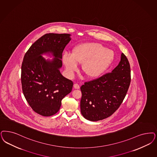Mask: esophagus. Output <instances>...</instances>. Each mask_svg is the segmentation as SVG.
<instances>
[{"label":"esophagus","mask_w":157,"mask_h":157,"mask_svg":"<svg viewBox=\"0 0 157 157\" xmlns=\"http://www.w3.org/2000/svg\"><path fill=\"white\" fill-rule=\"evenodd\" d=\"M74 88L75 89H79L80 88V86H79V85L78 84L75 83V84L74 85Z\"/></svg>","instance_id":"34e87169"}]
</instances>
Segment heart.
Returning <instances> with one entry per match:
<instances>
[{"label": "heart", "mask_w": 157, "mask_h": 157, "mask_svg": "<svg viewBox=\"0 0 157 157\" xmlns=\"http://www.w3.org/2000/svg\"><path fill=\"white\" fill-rule=\"evenodd\" d=\"M114 59L112 50L96 42L79 44L72 50L71 55L64 53L62 56V61L68 76L72 77L78 70V64H82V72L90 79L102 75Z\"/></svg>", "instance_id": "obj_1"}]
</instances>
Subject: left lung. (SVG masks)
I'll use <instances>...</instances> for the list:
<instances>
[{
    "mask_svg": "<svg viewBox=\"0 0 157 157\" xmlns=\"http://www.w3.org/2000/svg\"><path fill=\"white\" fill-rule=\"evenodd\" d=\"M129 63L123 53L111 73L85 82L81 87V112L85 119L98 121L107 118L119 108L130 83Z\"/></svg>",
    "mask_w": 157,
    "mask_h": 157,
    "instance_id": "obj_1",
    "label": "left lung"
}]
</instances>
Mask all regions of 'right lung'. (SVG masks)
Returning <instances> with one entry per match:
<instances>
[{"label": "right lung", "instance_id": "right-lung-1", "mask_svg": "<svg viewBox=\"0 0 157 157\" xmlns=\"http://www.w3.org/2000/svg\"><path fill=\"white\" fill-rule=\"evenodd\" d=\"M71 40L70 34L46 33L33 43L21 66L23 94L33 110L44 117L56 114L61 100L72 89L73 82L62 75V53ZM46 54L53 59H46Z\"/></svg>", "mask_w": 157, "mask_h": 157}]
</instances>
